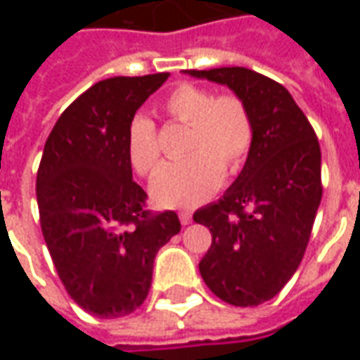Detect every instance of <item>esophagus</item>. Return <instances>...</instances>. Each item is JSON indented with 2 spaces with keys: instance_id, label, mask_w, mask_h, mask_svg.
I'll return each mask as SVG.
<instances>
[{
  "instance_id": "34e87169",
  "label": "esophagus",
  "mask_w": 360,
  "mask_h": 360,
  "mask_svg": "<svg viewBox=\"0 0 360 360\" xmlns=\"http://www.w3.org/2000/svg\"><path fill=\"white\" fill-rule=\"evenodd\" d=\"M179 219L183 226H188V224L193 221V214H191V212H185V210L179 212Z\"/></svg>"
}]
</instances>
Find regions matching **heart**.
<instances>
[{"mask_svg": "<svg viewBox=\"0 0 360 360\" xmlns=\"http://www.w3.org/2000/svg\"><path fill=\"white\" fill-rule=\"evenodd\" d=\"M167 119L187 125L181 162L165 164L152 181V198L165 208H193L221 185L224 172L237 175L255 146V119L241 96L181 82L160 103ZM127 160L146 177L160 164V144L152 119L136 115L127 127Z\"/></svg>", "mask_w": 360, "mask_h": 360, "instance_id": "obj_1", "label": "heart"}]
</instances>
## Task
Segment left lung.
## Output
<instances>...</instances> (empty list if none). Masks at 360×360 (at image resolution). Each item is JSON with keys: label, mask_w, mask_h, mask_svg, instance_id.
Instances as JSON below:
<instances>
[{"label": "left lung", "mask_w": 360, "mask_h": 360, "mask_svg": "<svg viewBox=\"0 0 360 360\" xmlns=\"http://www.w3.org/2000/svg\"><path fill=\"white\" fill-rule=\"evenodd\" d=\"M185 73L227 84L255 119V146L218 202L195 212L210 229L200 260L210 291L235 307L270 301L291 279L309 245L322 200V154L316 133L285 86L247 67Z\"/></svg>", "instance_id": "left-lung-1"}]
</instances>
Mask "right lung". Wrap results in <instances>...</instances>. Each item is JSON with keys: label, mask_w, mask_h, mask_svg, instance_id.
Returning <instances> with one entry per match:
<instances>
[{"label": "right lung", "mask_w": 360, "mask_h": 360, "mask_svg": "<svg viewBox=\"0 0 360 360\" xmlns=\"http://www.w3.org/2000/svg\"><path fill=\"white\" fill-rule=\"evenodd\" d=\"M169 73L96 82L51 129L36 175L44 241L61 283L98 318L127 316L152 285L158 250L181 231L173 210H146L127 127Z\"/></svg>", "instance_id": "obj_1"}]
</instances>
